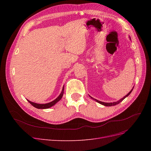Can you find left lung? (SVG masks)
I'll use <instances>...</instances> for the list:
<instances>
[{
  "label": "left lung",
  "instance_id": "left-lung-1",
  "mask_svg": "<svg viewBox=\"0 0 151 151\" xmlns=\"http://www.w3.org/2000/svg\"><path fill=\"white\" fill-rule=\"evenodd\" d=\"M132 90H133V89H132L130 92L128 93L126 96H125L124 97H123V98H122V99H120L119 101H116V102H113V103H104V102H102V101H98V100H97V99H94V98H92L91 96H89L92 98L93 100H95L96 101V102H98V103H100L101 104H103V105H104V106H115V105H116V104H118V103H120V102H122L123 99H124L126 97H127L128 96H129L131 93H132Z\"/></svg>",
  "mask_w": 151,
  "mask_h": 151
}]
</instances>
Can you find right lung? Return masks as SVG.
<instances>
[{"label":"right lung","mask_w":151,"mask_h":151,"mask_svg":"<svg viewBox=\"0 0 151 151\" xmlns=\"http://www.w3.org/2000/svg\"><path fill=\"white\" fill-rule=\"evenodd\" d=\"M63 91H64V86L63 87V89H62V91L60 94L55 99L53 100V101L50 102L48 103H46V104H38V103H33V102H31V101H29V100H28V101L32 105V106H33L34 107H35L36 108H38V109H47V108H49L50 107L53 106V105L55 104L58 101H60V100L61 99V98L63 96Z\"/></svg>","instance_id":"right-lung-1"}]
</instances>
